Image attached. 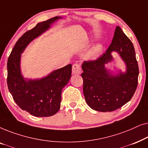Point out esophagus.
Returning <instances> with one entry per match:
<instances>
[{"instance_id": "1", "label": "esophagus", "mask_w": 148, "mask_h": 148, "mask_svg": "<svg viewBox=\"0 0 148 148\" xmlns=\"http://www.w3.org/2000/svg\"><path fill=\"white\" fill-rule=\"evenodd\" d=\"M81 73H82V70H81L79 64H74L73 65V68H72L73 75H79V74H81Z\"/></svg>"}]
</instances>
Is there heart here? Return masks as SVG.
<instances>
[{
	"mask_svg": "<svg viewBox=\"0 0 148 148\" xmlns=\"http://www.w3.org/2000/svg\"><path fill=\"white\" fill-rule=\"evenodd\" d=\"M102 50V47L101 44H97V45L94 46V47H92V49L90 50V51L89 52L88 56L90 58H96L98 56L99 54L101 53Z\"/></svg>",
	"mask_w": 148,
	"mask_h": 148,
	"instance_id": "obj_1",
	"label": "heart"
}]
</instances>
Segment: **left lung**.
Here are the masks:
<instances>
[{"mask_svg":"<svg viewBox=\"0 0 148 148\" xmlns=\"http://www.w3.org/2000/svg\"><path fill=\"white\" fill-rule=\"evenodd\" d=\"M112 51L119 54L125 64V71L114 74L106 67L113 60ZM82 77L86 103L100 112L115 110L132 98L138 84L139 67L135 48L119 26L115 29L112 43L106 52L96 60L84 61Z\"/></svg>","mask_w":148,"mask_h":148,"instance_id":"left-lung-1","label":"left lung"}]
</instances>
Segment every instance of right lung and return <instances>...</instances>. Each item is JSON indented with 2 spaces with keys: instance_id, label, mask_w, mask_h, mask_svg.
<instances>
[{
  "instance_id": "right-lung-1",
  "label": "right lung",
  "mask_w": 148,
  "mask_h": 148,
  "mask_svg": "<svg viewBox=\"0 0 148 148\" xmlns=\"http://www.w3.org/2000/svg\"><path fill=\"white\" fill-rule=\"evenodd\" d=\"M61 17L38 23L16 42L7 61V85L13 100L22 110L36 117L50 116L60 108L61 92L71 77L72 65L54 70L39 79H27L21 70V58L30 42L50 29Z\"/></svg>"
}]
</instances>
